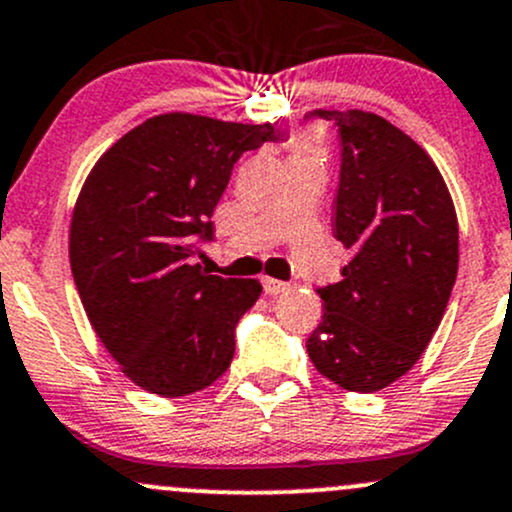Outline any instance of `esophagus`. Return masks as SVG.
Segmentation results:
<instances>
[{"mask_svg":"<svg viewBox=\"0 0 512 512\" xmlns=\"http://www.w3.org/2000/svg\"><path fill=\"white\" fill-rule=\"evenodd\" d=\"M262 286H265V291L269 296H277V294H284V291H289V284L279 282V279H272V277L262 279Z\"/></svg>","mask_w":512,"mask_h":512,"instance_id":"esophagus-1","label":"esophagus"}]
</instances>
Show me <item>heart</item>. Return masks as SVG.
<instances>
[{
	"label": "heart",
	"instance_id": "1",
	"mask_svg": "<svg viewBox=\"0 0 512 512\" xmlns=\"http://www.w3.org/2000/svg\"><path fill=\"white\" fill-rule=\"evenodd\" d=\"M308 143H299V148H296V155H294V160H311V157H308Z\"/></svg>",
	"mask_w": 512,
	"mask_h": 512
}]
</instances>
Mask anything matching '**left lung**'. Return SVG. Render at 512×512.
Instances as JSON below:
<instances>
[{
  "label": "left lung",
  "instance_id": "obj_1",
  "mask_svg": "<svg viewBox=\"0 0 512 512\" xmlns=\"http://www.w3.org/2000/svg\"><path fill=\"white\" fill-rule=\"evenodd\" d=\"M338 126L333 230L352 260L320 286L311 362L347 391L372 393L418 362L440 325L459 265L452 196L430 155L369 111H311Z\"/></svg>",
  "mask_w": 512,
  "mask_h": 512
}]
</instances>
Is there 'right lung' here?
<instances>
[{
	"label": "right lung",
	"instance_id": "obj_1",
	"mask_svg": "<svg viewBox=\"0 0 512 512\" xmlns=\"http://www.w3.org/2000/svg\"><path fill=\"white\" fill-rule=\"evenodd\" d=\"M282 133L162 114L116 140L89 172L70 226V267L94 333L123 374L165 398L211 386L235 352L257 279L196 265L235 162Z\"/></svg>",
	"mask_w": 512,
	"mask_h": 512
}]
</instances>
